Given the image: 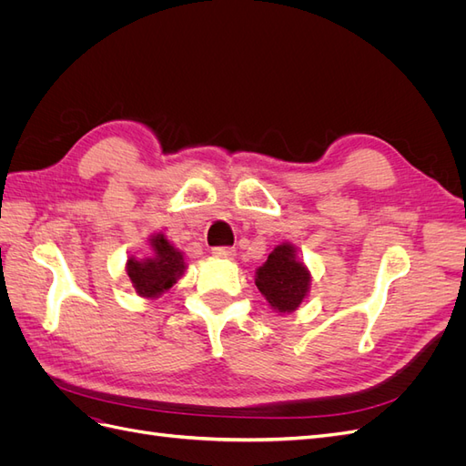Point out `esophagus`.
Returning <instances> with one entry per match:
<instances>
[{"mask_svg": "<svg viewBox=\"0 0 466 466\" xmlns=\"http://www.w3.org/2000/svg\"><path fill=\"white\" fill-rule=\"evenodd\" d=\"M211 255H214V258H219V260H233L237 257V252L229 247H216L214 250H211Z\"/></svg>", "mask_w": 466, "mask_h": 466, "instance_id": "34e87169", "label": "esophagus"}]
</instances>
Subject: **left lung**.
Instances as JSON below:
<instances>
[{
	"instance_id": "8db88e82",
	"label": "left lung",
	"mask_w": 466,
	"mask_h": 466,
	"mask_svg": "<svg viewBox=\"0 0 466 466\" xmlns=\"http://www.w3.org/2000/svg\"><path fill=\"white\" fill-rule=\"evenodd\" d=\"M255 284L276 313L289 315L311 291V272L298 257V247L291 243L278 245L268 260L257 268Z\"/></svg>"
}]
</instances>
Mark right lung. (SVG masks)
Instances as JSON below:
<instances>
[{
	"label": "right lung",
	"instance_id": "obj_1",
	"mask_svg": "<svg viewBox=\"0 0 466 466\" xmlns=\"http://www.w3.org/2000/svg\"><path fill=\"white\" fill-rule=\"evenodd\" d=\"M147 243L151 248L149 255L128 257L126 274L139 298L157 299L185 276L188 264L185 255L163 233H151Z\"/></svg>",
	"mask_w": 466,
	"mask_h": 466
}]
</instances>
